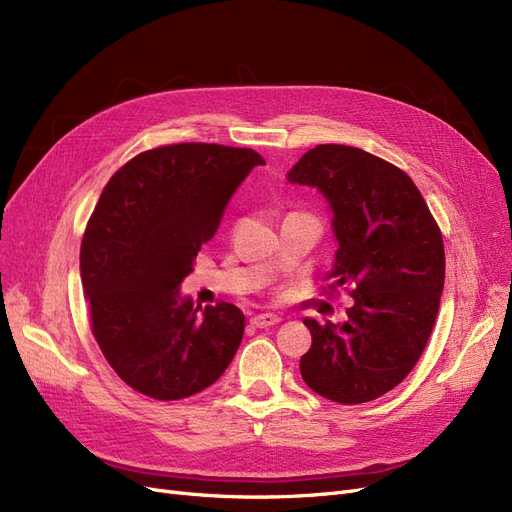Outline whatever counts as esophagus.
<instances>
[{"label":"esophagus","mask_w":512,"mask_h":512,"mask_svg":"<svg viewBox=\"0 0 512 512\" xmlns=\"http://www.w3.org/2000/svg\"><path fill=\"white\" fill-rule=\"evenodd\" d=\"M250 322H252V327H256V329H267V327H273V324L280 322V316H277V314H258Z\"/></svg>","instance_id":"obj_1"}]
</instances>
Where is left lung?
Instances as JSON below:
<instances>
[{
	"instance_id": "8db88e82",
	"label": "left lung",
	"mask_w": 512,
	"mask_h": 512,
	"mask_svg": "<svg viewBox=\"0 0 512 512\" xmlns=\"http://www.w3.org/2000/svg\"><path fill=\"white\" fill-rule=\"evenodd\" d=\"M333 211L337 250L329 288L350 286L346 322L305 318L301 356L309 389L337 404H365L404 380L423 354L444 288V243L404 170L348 145H318L290 168Z\"/></svg>"
}]
</instances>
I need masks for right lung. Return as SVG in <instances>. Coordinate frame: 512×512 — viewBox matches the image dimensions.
Here are the masks:
<instances>
[{
  "mask_svg": "<svg viewBox=\"0 0 512 512\" xmlns=\"http://www.w3.org/2000/svg\"><path fill=\"white\" fill-rule=\"evenodd\" d=\"M262 160L252 149L179 143L138 153L106 183L81 243L91 331L134 391L173 401L205 391L235 356L237 305L196 307L181 294L200 245Z\"/></svg>",
  "mask_w": 512,
  "mask_h": 512,
  "instance_id": "right-lung-1",
  "label": "right lung"
}]
</instances>
